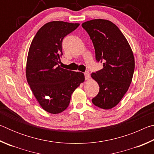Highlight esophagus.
<instances>
[{
    "instance_id": "34e87169",
    "label": "esophagus",
    "mask_w": 154,
    "mask_h": 154,
    "mask_svg": "<svg viewBox=\"0 0 154 154\" xmlns=\"http://www.w3.org/2000/svg\"><path fill=\"white\" fill-rule=\"evenodd\" d=\"M84 75H85V80H88L90 78V73L89 72L86 71L85 72H84Z\"/></svg>"
}]
</instances>
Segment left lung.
I'll use <instances>...</instances> for the list:
<instances>
[{
  "label": "left lung",
  "instance_id": "1",
  "mask_svg": "<svg viewBox=\"0 0 154 154\" xmlns=\"http://www.w3.org/2000/svg\"><path fill=\"white\" fill-rule=\"evenodd\" d=\"M82 26L92 41L96 61L103 63V69L91 74L100 87L92 101L101 109H111L120 102L131 83L133 53L124 35L110 21L92 20Z\"/></svg>",
  "mask_w": 154,
  "mask_h": 154
}]
</instances>
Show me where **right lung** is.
I'll list each match as a JSON object with an SVG mask.
<instances>
[{"label":"right lung","mask_w":154,"mask_h":154,"mask_svg":"<svg viewBox=\"0 0 154 154\" xmlns=\"http://www.w3.org/2000/svg\"><path fill=\"white\" fill-rule=\"evenodd\" d=\"M79 24L54 21L43 26L34 37L28 54L27 82L44 110L57 114L70 103L72 92L84 82L83 72L62 69V40Z\"/></svg>","instance_id":"right-lung-1"}]
</instances>
